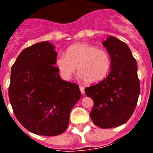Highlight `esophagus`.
<instances>
[{
	"label": "esophagus",
	"instance_id": "1",
	"mask_svg": "<svg viewBox=\"0 0 153 153\" xmlns=\"http://www.w3.org/2000/svg\"><path fill=\"white\" fill-rule=\"evenodd\" d=\"M79 90H80V92H81V93H82V94H84L85 93V91H84V87H83V86H79Z\"/></svg>",
	"mask_w": 153,
	"mask_h": 153
}]
</instances>
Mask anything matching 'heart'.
<instances>
[{
  "label": "heart",
  "mask_w": 153,
  "mask_h": 153,
  "mask_svg": "<svg viewBox=\"0 0 153 153\" xmlns=\"http://www.w3.org/2000/svg\"><path fill=\"white\" fill-rule=\"evenodd\" d=\"M56 65L66 79L71 78L78 67L82 79L89 83H97L108 74L111 60L106 51L92 44L79 43L69 47L66 54L58 56Z\"/></svg>",
  "instance_id": "b5f03b06"
}]
</instances>
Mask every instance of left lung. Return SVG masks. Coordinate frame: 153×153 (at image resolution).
Wrapping results in <instances>:
<instances>
[{"label":"left lung","mask_w":153,"mask_h":153,"mask_svg":"<svg viewBox=\"0 0 153 153\" xmlns=\"http://www.w3.org/2000/svg\"><path fill=\"white\" fill-rule=\"evenodd\" d=\"M103 46L109 53L111 66L109 75L101 82L85 88L94 105L90 116L102 129L117 127L129 120L140 93L137 63L127 44L109 36Z\"/></svg>","instance_id":"obj_1"}]
</instances>
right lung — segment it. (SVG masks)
<instances>
[{
	"mask_svg": "<svg viewBox=\"0 0 153 153\" xmlns=\"http://www.w3.org/2000/svg\"><path fill=\"white\" fill-rule=\"evenodd\" d=\"M54 48L49 41L33 44L11 68L8 95L13 113L25 129L40 136L62 134L81 97L77 84L60 78Z\"/></svg>",
	"mask_w": 153,
	"mask_h": 153,
	"instance_id": "right-lung-1",
	"label": "right lung"
}]
</instances>
